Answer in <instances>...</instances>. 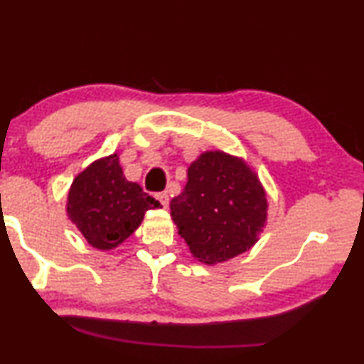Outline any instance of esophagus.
<instances>
[{"label": "esophagus", "instance_id": "esophagus-1", "mask_svg": "<svg viewBox=\"0 0 364 364\" xmlns=\"http://www.w3.org/2000/svg\"><path fill=\"white\" fill-rule=\"evenodd\" d=\"M156 199H158V201H160L165 208L168 206V203H170V198H168V193H166V191L158 193V194H156Z\"/></svg>", "mask_w": 364, "mask_h": 364}]
</instances>
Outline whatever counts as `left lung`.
<instances>
[{"instance_id":"left-lung-1","label":"left lung","mask_w":364,"mask_h":364,"mask_svg":"<svg viewBox=\"0 0 364 364\" xmlns=\"http://www.w3.org/2000/svg\"><path fill=\"white\" fill-rule=\"evenodd\" d=\"M173 221L194 257L218 264L257 242L267 216L257 175L223 151L203 153L188 168V183L170 203Z\"/></svg>"}]
</instances>
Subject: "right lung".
<instances>
[{
	"label": "right lung",
	"mask_w": 364,
	"mask_h": 364,
	"mask_svg": "<svg viewBox=\"0 0 364 364\" xmlns=\"http://www.w3.org/2000/svg\"><path fill=\"white\" fill-rule=\"evenodd\" d=\"M68 214L92 247L114 249L140 226L148 209L160 208L140 184L125 180L119 156L92 163L69 191Z\"/></svg>",
	"instance_id": "add662e5"
}]
</instances>
